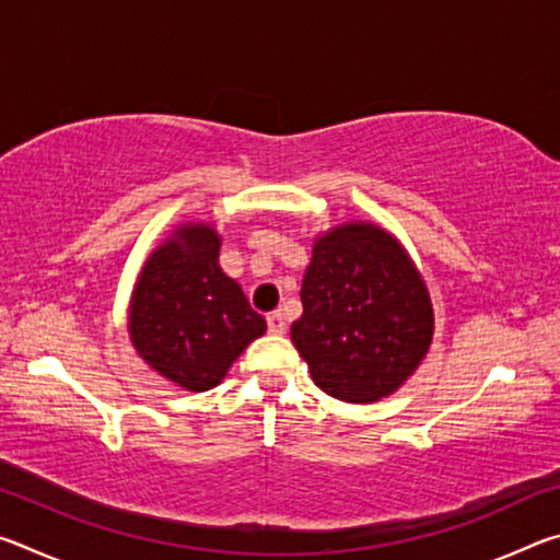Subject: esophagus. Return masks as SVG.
<instances>
[{
    "instance_id": "1",
    "label": "esophagus",
    "mask_w": 560,
    "mask_h": 560,
    "mask_svg": "<svg viewBox=\"0 0 560 560\" xmlns=\"http://www.w3.org/2000/svg\"><path fill=\"white\" fill-rule=\"evenodd\" d=\"M267 326H269V334H273V336L287 334V320H283L281 311H271V314L267 316Z\"/></svg>"
}]
</instances>
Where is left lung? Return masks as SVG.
<instances>
[{"label": "left lung", "mask_w": 560, "mask_h": 560, "mask_svg": "<svg viewBox=\"0 0 560 560\" xmlns=\"http://www.w3.org/2000/svg\"><path fill=\"white\" fill-rule=\"evenodd\" d=\"M301 303L293 346L320 390L343 402L393 395L430 350L428 287L405 246L371 222L316 236Z\"/></svg>", "instance_id": "obj_1"}]
</instances>
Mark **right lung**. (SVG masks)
Wrapping results in <instances>:
<instances>
[{"instance_id": "add662e5", "label": "right lung", "mask_w": 560, "mask_h": 560, "mask_svg": "<svg viewBox=\"0 0 560 560\" xmlns=\"http://www.w3.org/2000/svg\"><path fill=\"white\" fill-rule=\"evenodd\" d=\"M220 234L185 222L153 249L130 299L128 330L138 355L189 393L222 383L267 320L220 267Z\"/></svg>"}]
</instances>
